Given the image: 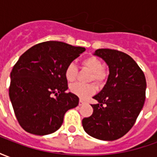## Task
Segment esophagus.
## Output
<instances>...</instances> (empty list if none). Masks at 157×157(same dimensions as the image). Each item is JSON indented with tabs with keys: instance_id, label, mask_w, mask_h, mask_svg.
Instances as JSON below:
<instances>
[{
	"instance_id": "obj_1",
	"label": "esophagus",
	"mask_w": 157,
	"mask_h": 157,
	"mask_svg": "<svg viewBox=\"0 0 157 157\" xmlns=\"http://www.w3.org/2000/svg\"><path fill=\"white\" fill-rule=\"evenodd\" d=\"M85 104V102L84 101H82V99H80V101H79V105L82 106V105H84Z\"/></svg>"
}]
</instances>
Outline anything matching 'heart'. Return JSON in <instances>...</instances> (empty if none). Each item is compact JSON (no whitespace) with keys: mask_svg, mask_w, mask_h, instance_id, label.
I'll return each instance as SVG.
<instances>
[{"mask_svg":"<svg viewBox=\"0 0 157 157\" xmlns=\"http://www.w3.org/2000/svg\"><path fill=\"white\" fill-rule=\"evenodd\" d=\"M83 68L91 71L89 82H94L98 86H103L109 78V71L103 67L102 60L96 56H89L82 61ZM78 74V68L74 63H70L65 70V76L70 82L75 81ZM70 91L77 96L81 99H86L93 95L96 92V86L94 84H81L75 83L70 86Z\"/></svg>","mask_w":157,"mask_h":157,"instance_id":"b5f03b06","label":"heart"}]
</instances>
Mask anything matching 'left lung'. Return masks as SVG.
Here are the masks:
<instances>
[{
    "label": "left lung",
    "mask_w": 157,
    "mask_h": 157,
    "mask_svg": "<svg viewBox=\"0 0 157 157\" xmlns=\"http://www.w3.org/2000/svg\"><path fill=\"white\" fill-rule=\"evenodd\" d=\"M95 55L109 65V75L104 87L93 98V113L82 119L89 135L102 140H115L135 124L145 100L146 81L136 62L124 52L100 48Z\"/></svg>",
    "instance_id": "1"
}]
</instances>
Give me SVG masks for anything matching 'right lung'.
Returning a JSON list of instances; mask_svg holds the SVG:
<instances>
[{
  "instance_id": "1",
  "label": "right lung",
  "mask_w": 157,
  "mask_h": 157,
  "mask_svg": "<svg viewBox=\"0 0 157 157\" xmlns=\"http://www.w3.org/2000/svg\"><path fill=\"white\" fill-rule=\"evenodd\" d=\"M86 50L63 42L47 41L23 53L11 72L9 97L16 118L25 131L36 135L54 133L79 98L65 92V70Z\"/></svg>"
}]
</instances>
